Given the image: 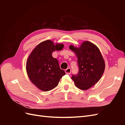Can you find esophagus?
<instances>
[{"label": "esophagus", "instance_id": "1", "mask_svg": "<svg viewBox=\"0 0 125 125\" xmlns=\"http://www.w3.org/2000/svg\"><path fill=\"white\" fill-rule=\"evenodd\" d=\"M71 69L70 68H68L67 69L65 70V73H67V74H70L71 73Z\"/></svg>", "mask_w": 125, "mask_h": 125}]
</instances>
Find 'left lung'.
<instances>
[{
  "instance_id": "1",
  "label": "left lung",
  "mask_w": 125,
  "mask_h": 125,
  "mask_svg": "<svg viewBox=\"0 0 125 125\" xmlns=\"http://www.w3.org/2000/svg\"><path fill=\"white\" fill-rule=\"evenodd\" d=\"M70 50L76 55L79 73L71 79L79 89L87 90L95 85L102 77L105 68L104 60L99 48L89 41L82 43L80 47L70 45Z\"/></svg>"
}]
</instances>
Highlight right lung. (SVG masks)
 Listing matches in <instances>:
<instances>
[{
	"label": "right lung",
	"mask_w": 125,
	"mask_h": 125,
	"mask_svg": "<svg viewBox=\"0 0 125 125\" xmlns=\"http://www.w3.org/2000/svg\"><path fill=\"white\" fill-rule=\"evenodd\" d=\"M63 46L62 43L46 40L37 45L30 54L26 63V73L39 90L45 92L54 89L65 74L58 60L52 56V52L62 50Z\"/></svg>",
	"instance_id": "obj_1"
}]
</instances>
